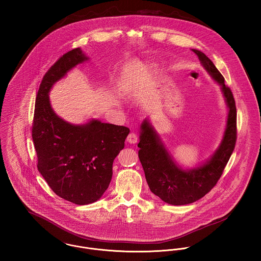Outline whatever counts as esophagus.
<instances>
[{"label":"esophagus","instance_id":"34e87169","mask_svg":"<svg viewBox=\"0 0 261 261\" xmlns=\"http://www.w3.org/2000/svg\"><path fill=\"white\" fill-rule=\"evenodd\" d=\"M138 136L135 134V133H130V134H128V136H127V138H126V141H127V143H129V144H136V143H138Z\"/></svg>","mask_w":261,"mask_h":261}]
</instances>
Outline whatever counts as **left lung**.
<instances>
[{
    "label": "left lung",
    "instance_id": "1",
    "mask_svg": "<svg viewBox=\"0 0 261 261\" xmlns=\"http://www.w3.org/2000/svg\"><path fill=\"white\" fill-rule=\"evenodd\" d=\"M193 52L212 78L221 85L228 107L227 123L218 149L204 165L191 170H183L175 163L148 120L142 123L139 158L148 185L155 196L171 205L191 204L210 192L223 174L237 139V113L231 89L225 85L223 76L203 52L196 49Z\"/></svg>",
    "mask_w": 261,
    "mask_h": 261
}]
</instances>
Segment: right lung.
Wrapping results in <instances>:
<instances>
[{
  "mask_svg": "<svg viewBox=\"0 0 261 261\" xmlns=\"http://www.w3.org/2000/svg\"><path fill=\"white\" fill-rule=\"evenodd\" d=\"M85 60L87 57L76 48L45 73L32 124L38 171L57 196L76 205L93 203L103 195L112 181L113 160L129 134L125 126L95 119L71 124L53 112L48 95L51 87Z\"/></svg>",
  "mask_w": 261,
  "mask_h": 261,
  "instance_id": "1",
  "label": "right lung"
}]
</instances>
